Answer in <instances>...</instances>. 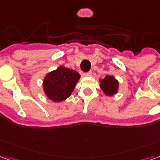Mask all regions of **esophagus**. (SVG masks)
<instances>
[{
  "instance_id": "esophagus-1",
  "label": "esophagus",
  "mask_w": 160,
  "mask_h": 160,
  "mask_svg": "<svg viewBox=\"0 0 160 160\" xmlns=\"http://www.w3.org/2000/svg\"><path fill=\"white\" fill-rule=\"evenodd\" d=\"M83 75L84 76H91V75H92V72L89 71V72H87V73H84Z\"/></svg>"
}]
</instances>
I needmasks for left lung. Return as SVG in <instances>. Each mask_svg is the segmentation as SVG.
<instances>
[{"mask_svg":"<svg viewBox=\"0 0 160 160\" xmlns=\"http://www.w3.org/2000/svg\"><path fill=\"white\" fill-rule=\"evenodd\" d=\"M99 87L106 96H113L118 92L119 81L113 75H105L104 79H99Z\"/></svg>","mask_w":160,"mask_h":160,"instance_id":"left-lung-1","label":"left lung"}]
</instances>
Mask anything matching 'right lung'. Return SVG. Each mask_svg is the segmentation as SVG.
<instances>
[{"instance_id":"add662e5","label":"right lung","mask_w":160,"mask_h":160,"mask_svg":"<svg viewBox=\"0 0 160 160\" xmlns=\"http://www.w3.org/2000/svg\"><path fill=\"white\" fill-rule=\"evenodd\" d=\"M80 78V73L75 70L59 66L43 78L42 89L44 94L53 102L65 100L72 94Z\"/></svg>"}]
</instances>
